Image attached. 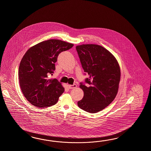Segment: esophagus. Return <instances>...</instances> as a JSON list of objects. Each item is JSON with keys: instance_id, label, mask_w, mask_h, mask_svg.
<instances>
[{"instance_id": "esophagus-1", "label": "esophagus", "mask_w": 151, "mask_h": 151, "mask_svg": "<svg viewBox=\"0 0 151 151\" xmlns=\"http://www.w3.org/2000/svg\"><path fill=\"white\" fill-rule=\"evenodd\" d=\"M77 87V85L74 84V85H68V87L69 89H73L76 88Z\"/></svg>"}]
</instances>
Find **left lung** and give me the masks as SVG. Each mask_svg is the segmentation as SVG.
<instances>
[{
    "label": "left lung",
    "instance_id": "obj_1",
    "mask_svg": "<svg viewBox=\"0 0 151 151\" xmlns=\"http://www.w3.org/2000/svg\"><path fill=\"white\" fill-rule=\"evenodd\" d=\"M84 71L89 77L88 86L81 83L84 93L77 105L83 110L96 113L104 109L117 96L121 79V70L117 59L110 52L100 45L83 44L76 47Z\"/></svg>",
    "mask_w": 151,
    "mask_h": 151
}]
</instances>
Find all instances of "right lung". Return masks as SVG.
I'll return each instance as SVG.
<instances>
[{
    "mask_svg": "<svg viewBox=\"0 0 151 151\" xmlns=\"http://www.w3.org/2000/svg\"><path fill=\"white\" fill-rule=\"evenodd\" d=\"M74 44L57 39L42 41L29 48L19 66L20 87L26 99L34 106H51L64 91L62 83L53 75L59 53Z\"/></svg>",
    "mask_w": 151,
    "mask_h": 151,
    "instance_id": "obj_1",
    "label": "right lung"
}]
</instances>
